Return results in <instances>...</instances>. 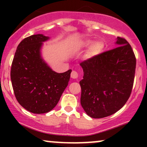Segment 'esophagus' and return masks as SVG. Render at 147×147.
<instances>
[{
    "label": "esophagus",
    "instance_id": "obj_1",
    "mask_svg": "<svg viewBox=\"0 0 147 147\" xmlns=\"http://www.w3.org/2000/svg\"><path fill=\"white\" fill-rule=\"evenodd\" d=\"M70 76H71V78L72 79H77L78 78V73L76 71H72Z\"/></svg>",
    "mask_w": 147,
    "mask_h": 147
}]
</instances>
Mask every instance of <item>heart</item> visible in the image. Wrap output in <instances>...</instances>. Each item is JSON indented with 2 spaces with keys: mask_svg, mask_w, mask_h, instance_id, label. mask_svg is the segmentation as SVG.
<instances>
[{
  "mask_svg": "<svg viewBox=\"0 0 147 147\" xmlns=\"http://www.w3.org/2000/svg\"><path fill=\"white\" fill-rule=\"evenodd\" d=\"M77 48L79 50L89 48L86 56L88 59H92L99 56L104 52L105 44L101 41H95L94 40L85 39L77 43Z\"/></svg>",
  "mask_w": 147,
  "mask_h": 147,
  "instance_id": "1",
  "label": "heart"
}]
</instances>
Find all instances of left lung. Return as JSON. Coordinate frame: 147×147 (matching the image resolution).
<instances>
[{"mask_svg": "<svg viewBox=\"0 0 147 147\" xmlns=\"http://www.w3.org/2000/svg\"><path fill=\"white\" fill-rule=\"evenodd\" d=\"M117 48L80 63L83 79L79 82L81 105L90 117L103 118L115 113L131 93L136 59L126 39L116 38Z\"/></svg>", "mask_w": 147, "mask_h": 147, "instance_id": "1", "label": "left lung"}]
</instances>
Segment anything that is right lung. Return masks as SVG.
I'll use <instances>...</instances> for the list:
<instances>
[{
    "label": "right lung",
    "mask_w": 147,
    "mask_h": 147,
    "mask_svg": "<svg viewBox=\"0 0 147 147\" xmlns=\"http://www.w3.org/2000/svg\"><path fill=\"white\" fill-rule=\"evenodd\" d=\"M49 39L41 34L24 38L18 45L11 64L15 97L20 105L35 114L45 113L56 106L72 72H55L43 59L41 48Z\"/></svg>",
    "instance_id": "add662e5"
}]
</instances>
